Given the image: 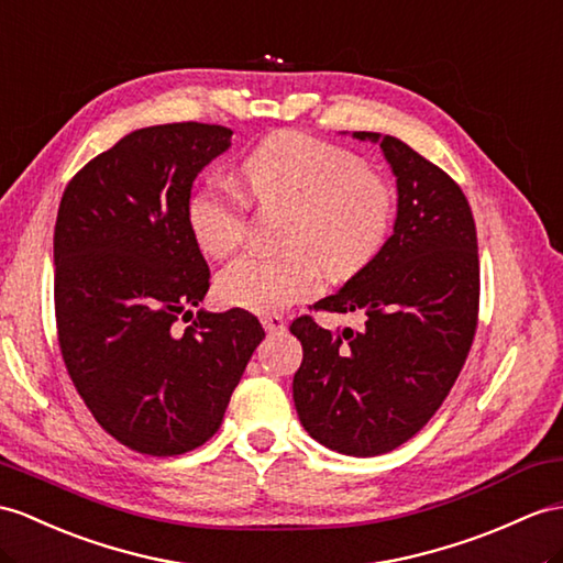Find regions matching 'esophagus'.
Segmentation results:
<instances>
[{"label": "esophagus", "mask_w": 563, "mask_h": 563, "mask_svg": "<svg viewBox=\"0 0 563 563\" xmlns=\"http://www.w3.org/2000/svg\"><path fill=\"white\" fill-rule=\"evenodd\" d=\"M263 327H265V332H269V334H279V332H284V327H286V320L282 318V314H277V312H272V314H263Z\"/></svg>", "instance_id": "obj_1"}]
</instances>
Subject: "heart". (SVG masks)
Instances as JSON below:
<instances>
[{"label":"heart","mask_w":563,"mask_h":563,"mask_svg":"<svg viewBox=\"0 0 563 563\" xmlns=\"http://www.w3.org/2000/svg\"><path fill=\"white\" fill-rule=\"evenodd\" d=\"M243 194L210 181L186 205L198 249L227 257L245 239L249 197L257 205H289L282 255H241L217 277L227 306L272 312L318 294L324 269L346 279L385 249L394 222V190L361 157L298 131L274 133L239 164Z\"/></svg>","instance_id":"heart-1"}]
</instances>
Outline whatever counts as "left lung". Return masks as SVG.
I'll return each instance as SVG.
<instances>
[{"instance_id":"left-lung-1","label":"left lung","mask_w":563,"mask_h":563,"mask_svg":"<svg viewBox=\"0 0 563 563\" xmlns=\"http://www.w3.org/2000/svg\"><path fill=\"white\" fill-rule=\"evenodd\" d=\"M379 141L399 188L394 234L314 312H361V332H329L300 314L294 401L306 432L346 456H379L418 434L468 358L479 310V260L468 198L399 139Z\"/></svg>"}]
</instances>
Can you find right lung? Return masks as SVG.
<instances>
[{
	"mask_svg": "<svg viewBox=\"0 0 563 563\" xmlns=\"http://www.w3.org/2000/svg\"><path fill=\"white\" fill-rule=\"evenodd\" d=\"M229 139L231 129L198 121L133 131L92 157L59 202L62 358L100 428L139 454L178 456L208 442L265 339L241 308L190 312L210 289V267L186 205Z\"/></svg>",
	"mask_w": 563,
	"mask_h": 563,
	"instance_id": "1",
	"label": "right lung"
}]
</instances>
